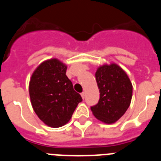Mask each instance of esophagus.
Listing matches in <instances>:
<instances>
[{"label":"esophagus","mask_w":161,"mask_h":161,"mask_svg":"<svg viewBox=\"0 0 161 161\" xmlns=\"http://www.w3.org/2000/svg\"><path fill=\"white\" fill-rule=\"evenodd\" d=\"M81 97H82V98H83V99H85V92H83V93H81Z\"/></svg>","instance_id":"obj_1"}]
</instances>
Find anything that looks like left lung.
Masks as SVG:
<instances>
[{"label": "left lung", "instance_id": "1", "mask_svg": "<svg viewBox=\"0 0 161 161\" xmlns=\"http://www.w3.org/2000/svg\"><path fill=\"white\" fill-rule=\"evenodd\" d=\"M95 76L100 98L97 105L91 106V110L98 120L111 124L130 106L132 84L123 68L115 64L99 67Z\"/></svg>", "mask_w": 161, "mask_h": 161}]
</instances>
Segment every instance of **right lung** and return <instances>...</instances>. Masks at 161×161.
Here are the masks:
<instances>
[{
  "label": "right lung",
  "instance_id": "obj_1",
  "mask_svg": "<svg viewBox=\"0 0 161 161\" xmlns=\"http://www.w3.org/2000/svg\"><path fill=\"white\" fill-rule=\"evenodd\" d=\"M67 66L52 59L42 62L31 76L29 93L35 114L46 125L60 127L68 123L81 96L66 76Z\"/></svg>",
  "mask_w": 161,
  "mask_h": 161
}]
</instances>
